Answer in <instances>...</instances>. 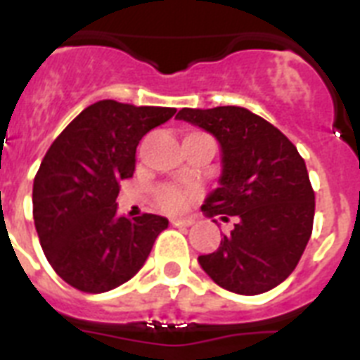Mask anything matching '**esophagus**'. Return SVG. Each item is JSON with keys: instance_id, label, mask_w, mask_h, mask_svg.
I'll return each instance as SVG.
<instances>
[{"instance_id": "1", "label": "esophagus", "mask_w": 360, "mask_h": 360, "mask_svg": "<svg viewBox=\"0 0 360 360\" xmlns=\"http://www.w3.org/2000/svg\"><path fill=\"white\" fill-rule=\"evenodd\" d=\"M169 222H172V226H191V220L186 219H172Z\"/></svg>"}]
</instances>
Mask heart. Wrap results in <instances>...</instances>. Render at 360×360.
Listing matches in <instances>:
<instances>
[{"label": "heart", "instance_id": "1", "mask_svg": "<svg viewBox=\"0 0 360 360\" xmlns=\"http://www.w3.org/2000/svg\"><path fill=\"white\" fill-rule=\"evenodd\" d=\"M157 203L164 211H168V213H177L181 209L185 207L186 203V196L179 188H175V186H160L157 191Z\"/></svg>", "mask_w": 360, "mask_h": 360}]
</instances>
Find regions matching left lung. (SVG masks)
Instances as JSON below:
<instances>
[{
	"label": "left lung",
	"instance_id": "1",
	"mask_svg": "<svg viewBox=\"0 0 360 360\" xmlns=\"http://www.w3.org/2000/svg\"><path fill=\"white\" fill-rule=\"evenodd\" d=\"M214 136L219 186L202 205L207 219L236 220L219 248L198 257L220 288L257 295L282 284L312 236L314 191L307 164L276 127L240 106L183 108L175 115Z\"/></svg>",
	"mask_w": 360,
	"mask_h": 360
}]
</instances>
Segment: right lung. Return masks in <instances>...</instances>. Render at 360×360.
Returning <instances> with one entry per match:
<instances>
[{"mask_svg": "<svg viewBox=\"0 0 360 360\" xmlns=\"http://www.w3.org/2000/svg\"><path fill=\"white\" fill-rule=\"evenodd\" d=\"M166 106L98 101L67 124L33 181V219L44 256L72 288L104 293L146 263L168 219L117 213L120 181L134 174L136 147L175 114Z\"/></svg>", "mask_w": 360, "mask_h": 360, "instance_id": "obj_1", "label": "right lung"}]
</instances>
